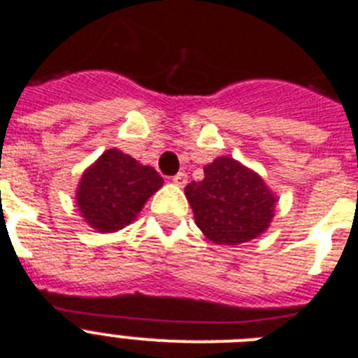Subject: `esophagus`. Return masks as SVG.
<instances>
[{
	"label": "esophagus",
	"instance_id": "esophagus-1",
	"mask_svg": "<svg viewBox=\"0 0 358 358\" xmlns=\"http://www.w3.org/2000/svg\"><path fill=\"white\" fill-rule=\"evenodd\" d=\"M173 185H177V186H185L186 182H188V176H186L185 172H179L177 173V176H173Z\"/></svg>",
	"mask_w": 358,
	"mask_h": 358
}]
</instances>
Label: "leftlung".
Listing matches in <instances>:
<instances>
[{
    "mask_svg": "<svg viewBox=\"0 0 358 358\" xmlns=\"http://www.w3.org/2000/svg\"><path fill=\"white\" fill-rule=\"evenodd\" d=\"M203 170V181L190 182L185 196L206 239L239 245L264 234L278 203L264 177L229 155L214 159Z\"/></svg>",
    "mask_w": 358,
    "mask_h": 358,
    "instance_id": "1",
    "label": "left lung"
}]
</instances>
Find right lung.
<instances>
[{"instance_id":"1","label":"right lung","mask_w":358,"mask_h":358,"mask_svg":"<svg viewBox=\"0 0 358 358\" xmlns=\"http://www.w3.org/2000/svg\"><path fill=\"white\" fill-rule=\"evenodd\" d=\"M162 185L155 168L111 148L80 177L76 206L91 229L104 234L117 232L137 220L144 203Z\"/></svg>"}]
</instances>
